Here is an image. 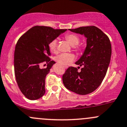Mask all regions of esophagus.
Returning a JSON list of instances; mask_svg holds the SVG:
<instances>
[{
	"label": "esophagus",
	"instance_id": "1",
	"mask_svg": "<svg viewBox=\"0 0 127 127\" xmlns=\"http://www.w3.org/2000/svg\"><path fill=\"white\" fill-rule=\"evenodd\" d=\"M66 68H67V67H66Z\"/></svg>",
	"mask_w": 127,
	"mask_h": 127
}]
</instances>
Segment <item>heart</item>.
<instances>
[{
	"label": "heart",
	"instance_id": "heart-1",
	"mask_svg": "<svg viewBox=\"0 0 127 127\" xmlns=\"http://www.w3.org/2000/svg\"><path fill=\"white\" fill-rule=\"evenodd\" d=\"M65 38L68 41L69 43L72 47H75L77 45L80 41V39L77 35L74 34H67L65 35ZM57 47V40H53L50 43L49 48L52 52H55ZM74 60V56L72 54L68 53H62L55 57L56 62L62 66H67L72 62Z\"/></svg>",
	"mask_w": 127,
	"mask_h": 127
}]
</instances>
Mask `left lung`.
<instances>
[{
    "instance_id": "left-lung-1",
    "label": "left lung",
    "mask_w": 127,
    "mask_h": 127,
    "mask_svg": "<svg viewBox=\"0 0 127 127\" xmlns=\"http://www.w3.org/2000/svg\"><path fill=\"white\" fill-rule=\"evenodd\" d=\"M68 30L84 35L87 38V45L82 55L75 62V64L83 66L81 71L69 67L63 75V82L67 89L85 95L94 92L103 82L111 61V42L101 29L93 26Z\"/></svg>"
}]
</instances>
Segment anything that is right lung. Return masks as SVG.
Instances as JSON below:
<instances>
[{
  "label": "right lung",
  "instance_id": "1",
  "mask_svg": "<svg viewBox=\"0 0 127 127\" xmlns=\"http://www.w3.org/2000/svg\"><path fill=\"white\" fill-rule=\"evenodd\" d=\"M67 29L51 27H32L18 40L14 54V69L16 82L23 94L31 100H36L45 93V77L55 63L51 61L49 44ZM42 62L47 68L41 69Z\"/></svg>",
  "mask_w": 127,
  "mask_h": 127
}]
</instances>
